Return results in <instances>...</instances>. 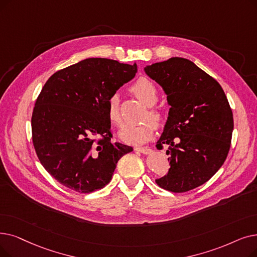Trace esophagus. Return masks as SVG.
Masks as SVG:
<instances>
[{"mask_svg":"<svg viewBox=\"0 0 257 257\" xmlns=\"http://www.w3.org/2000/svg\"><path fill=\"white\" fill-rule=\"evenodd\" d=\"M136 151H139L143 154H151L153 152V150L149 147H137L136 148Z\"/></svg>","mask_w":257,"mask_h":257,"instance_id":"esophagus-1","label":"esophagus"}]
</instances>
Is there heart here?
I'll return each instance as SVG.
<instances>
[{
  "label": "heart",
  "instance_id": "obj_1",
  "mask_svg": "<svg viewBox=\"0 0 257 257\" xmlns=\"http://www.w3.org/2000/svg\"><path fill=\"white\" fill-rule=\"evenodd\" d=\"M132 92L147 106H152L158 101V90L154 84L146 77H141L131 87ZM107 116L111 124L119 126L121 124L120 97L114 92L107 99ZM149 116L158 124L163 122V115L158 110H150ZM155 131V125L151 120H146L141 124L127 125L119 131V138L122 142L130 145H142L148 142Z\"/></svg>",
  "mask_w": 257,
  "mask_h": 257
}]
</instances>
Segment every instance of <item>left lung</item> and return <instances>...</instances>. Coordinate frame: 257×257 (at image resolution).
Wrapping results in <instances>:
<instances>
[{
	"label": "left lung",
	"instance_id": "8db88e82",
	"mask_svg": "<svg viewBox=\"0 0 257 257\" xmlns=\"http://www.w3.org/2000/svg\"><path fill=\"white\" fill-rule=\"evenodd\" d=\"M165 90L171 106L156 144L168 146L170 169L155 180L174 193L202 186L225 163L231 146L233 113L216 80L187 59L171 58L145 68Z\"/></svg>",
	"mask_w": 257,
	"mask_h": 257
}]
</instances>
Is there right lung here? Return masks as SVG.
<instances>
[{"label":"right lung","mask_w":257,"mask_h":257,"mask_svg":"<svg viewBox=\"0 0 257 257\" xmlns=\"http://www.w3.org/2000/svg\"><path fill=\"white\" fill-rule=\"evenodd\" d=\"M137 72V63L92 58L57 71L44 85L31 116L32 143L60 184L80 193L102 189L133 150L111 142L107 99Z\"/></svg>","instance_id":"1"}]
</instances>
